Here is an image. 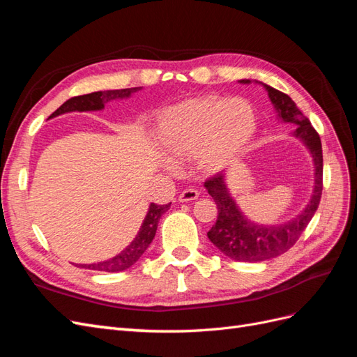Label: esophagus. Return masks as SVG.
I'll return each mask as SVG.
<instances>
[{"instance_id":"esophagus-1","label":"esophagus","mask_w":357,"mask_h":357,"mask_svg":"<svg viewBox=\"0 0 357 357\" xmlns=\"http://www.w3.org/2000/svg\"><path fill=\"white\" fill-rule=\"evenodd\" d=\"M199 197V192L197 189H185L183 192H180L178 195V201L180 202H188V201H193Z\"/></svg>"}]
</instances>
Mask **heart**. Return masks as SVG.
<instances>
[{
  "label": "heart",
  "instance_id": "obj_1",
  "mask_svg": "<svg viewBox=\"0 0 357 357\" xmlns=\"http://www.w3.org/2000/svg\"><path fill=\"white\" fill-rule=\"evenodd\" d=\"M256 131V113L243 98L201 96L160 114L156 137L174 160L197 158L205 171H219L238 156Z\"/></svg>",
  "mask_w": 357,
  "mask_h": 357
}]
</instances>
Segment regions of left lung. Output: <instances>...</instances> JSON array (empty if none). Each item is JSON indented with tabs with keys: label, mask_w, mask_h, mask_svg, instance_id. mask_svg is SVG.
<instances>
[{
	"label": "left lung",
	"mask_w": 357,
	"mask_h": 357,
	"mask_svg": "<svg viewBox=\"0 0 357 357\" xmlns=\"http://www.w3.org/2000/svg\"><path fill=\"white\" fill-rule=\"evenodd\" d=\"M240 83L247 84L250 80L244 79L240 80ZM264 88L268 92L280 121L296 125L294 137L301 139L310 150L312 162H314V189H312V195L307 207L296 218L282 225H257L245 218L231 197L225 181V172H219L205 181V189L218 204V220L207 232L208 238L222 253L240 262L268 261V259L283 255L290 247H294L314 215L323 190L321 142L316 129L311 126L308 119L302 114L289 95L268 84H264Z\"/></svg>",
	"instance_id": "left-lung-1"
}]
</instances>
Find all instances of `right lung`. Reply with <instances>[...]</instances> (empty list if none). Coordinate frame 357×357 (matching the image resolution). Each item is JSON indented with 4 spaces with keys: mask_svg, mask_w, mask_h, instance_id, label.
Here are the masks:
<instances>
[{
    "mask_svg": "<svg viewBox=\"0 0 357 357\" xmlns=\"http://www.w3.org/2000/svg\"><path fill=\"white\" fill-rule=\"evenodd\" d=\"M139 89L142 88H129V89H119V91H98V92L86 93V95H80V96H74V98H70L68 101L63 102L59 109L50 116V119L56 117L59 114H63V113H70V112L102 110L107 102H110L113 100L129 98L131 93L138 92ZM169 205H171V202L165 204V205H158L153 202L150 204L142 228H139L138 234L135 235V238L131 241V244L126 245L125 250H122L121 253L116 255L112 259H107V261L89 264V265H79V266L93 269V271H102V273H121V271H125V269H128L129 266H132L147 250L150 243L153 241L159 219L162 218V214L168 211Z\"/></svg>",
    "mask_w": 357,
    "mask_h": 357,
    "instance_id": "obj_1",
    "label": "right lung"
}]
</instances>
